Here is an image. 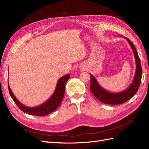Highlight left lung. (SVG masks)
<instances>
[{"mask_svg":"<svg viewBox=\"0 0 149 149\" xmlns=\"http://www.w3.org/2000/svg\"><path fill=\"white\" fill-rule=\"evenodd\" d=\"M120 37H124L122 35H120ZM125 38L127 40V42H129L130 47H131L132 49L136 64V74H135L133 81L130 84V86L123 91L119 93H111L107 91L105 89H104L97 83V80L94 77V76L90 74L91 75L90 90H91L92 94L98 100H100L103 103L107 104H123L126 101H127L130 98L132 97L134 94L137 93L140 86V84H141V82L142 70L141 60H140L137 52L132 42L129 38L126 37H125Z\"/></svg>","mask_w":149,"mask_h":149,"instance_id":"1","label":"left lung"}]
</instances>
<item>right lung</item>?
<instances>
[{
  "instance_id": "obj_1",
  "label": "right lung",
  "mask_w": 149,
  "mask_h": 149,
  "mask_svg": "<svg viewBox=\"0 0 149 149\" xmlns=\"http://www.w3.org/2000/svg\"><path fill=\"white\" fill-rule=\"evenodd\" d=\"M70 77V75L68 74L58 79L55 90L52 94V96L47 101L36 107H27L21 103L17 100L16 97L13 95L9 86V84H8V91H9L10 95L13 99V101L15 102L17 106L20 108V110L30 115L44 116L52 113V112L56 109L57 107L60 106V103L63 100V98L64 97L66 83L69 79Z\"/></svg>"
}]
</instances>
